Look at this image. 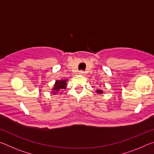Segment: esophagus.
<instances>
[{
	"label": "esophagus",
	"mask_w": 154,
	"mask_h": 154,
	"mask_svg": "<svg viewBox=\"0 0 154 154\" xmlns=\"http://www.w3.org/2000/svg\"><path fill=\"white\" fill-rule=\"evenodd\" d=\"M79 74L83 75L84 74V70H79Z\"/></svg>",
	"instance_id": "esophagus-1"
}]
</instances>
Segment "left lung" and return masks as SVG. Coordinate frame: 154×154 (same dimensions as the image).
Returning a JSON list of instances; mask_svg holds the SVG:
<instances>
[{"label": "left lung", "mask_w": 154, "mask_h": 154, "mask_svg": "<svg viewBox=\"0 0 154 154\" xmlns=\"http://www.w3.org/2000/svg\"><path fill=\"white\" fill-rule=\"evenodd\" d=\"M96 92H97V93H99V94H101V93H103V90H100V89L97 90Z\"/></svg>", "instance_id": "obj_1"}]
</instances>
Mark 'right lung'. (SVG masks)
Returning <instances> with one entry per match:
<instances>
[{
  "instance_id": "add662e5",
  "label": "right lung",
  "mask_w": 154,
  "mask_h": 154,
  "mask_svg": "<svg viewBox=\"0 0 154 154\" xmlns=\"http://www.w3.org/2000/svg\"><path fill=\"white\" fill-rule=\"evenodd\" d=\"M66 79H62V80H57L55 82V87L53 88V91L58 92L60 91L61 89H65L66 87ZM56 92H53V93H55Z\"/></svg>"
}]
</instances>
